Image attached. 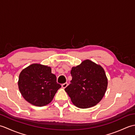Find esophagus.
<instances>
[{
  "label": "esophagus",
  "instance_id": "obj_1",
  "mask_svg": "<svg viewBox=\"0 0 135 135\" xmlns=\"http://www.w3.org/2000/svg\"><path fill=\"white\" fill-rule=\"evenodd\" d=\"M62 88H64V89H65L66 87L67 86H68V84L67 83H64V84H62Z\"/></svg>",
  "mask_w": 135,
  "mask_h": 135
}]
</instances>
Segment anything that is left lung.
<instances>
[{"mask_svg": "<svg viewBox=\"0 0 135 135\" xmlns=\"http://www.w3.org/2000/svg\"><path fill=\"white\" fill-rule=\"evenodd\" d=\"M71 84L65 89L76 107L88 108L101 101L107 90L108 79L100 65L89 60L72 67Z\"/></svg>", "mask_w": 135, "mask_h": 135, "instance_id": "left-lung-1", "label": "left lung"}]
</instances>
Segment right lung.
Returning <instances> with one entry per match:
<instances>
[{
  "label": "right lung",
  "instance_id": "obj_1",
  "mask_svg": "<svg viewBox=\"0 0 135 135\" xmlns=\"http://www.w3.org/2000/svg\"><path fill=\"white\" fill-rule=\"evenodd\" d=\"M18 88L24 99L38 107L47 105L52 101L61 85L56 82V76L47 65L32 64L20 73Z\"/></svg>",
  "mask_w": 135,
  "mask_h": 135
}]
</instances>
